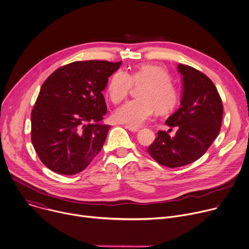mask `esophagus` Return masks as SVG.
Returning <instances> with one entry per match:
<instances>
[{
	"mask_svg": "<svg viewBox=\"0 0 249 249\" xmlns=\"http://www.w3.org/2000/svg\"><path fill=\"white\" fill-rule=\"evenodd\" d=\"M126 129H128L129 131H131V132H133V133L139 131V128H138V127H133V126H129V125L126 126Z\"/></svg>",
	"mask_w": 249,
	"mask_h": 249,
	"instance_id": "34e87169",
	"label": "esophagus"
}]
</instances>
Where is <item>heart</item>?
I'll return each instance as SVG.
<instances>
[{
    "instance_id": "obj_1",
    "label": "heart",
    "mask_w": 249,
    "mask_h": 249,
    "mask_svg": "<svg viewBox=\"0 0 249 249\" xmlns=\"http://www.w3.org/2000/svg\"><path fill=\"white\" fill-rule=\"evenodd\" d=\"M170 81L168 71L155 64H141L130 74L123 69L115 71L107 89L113 104L124 101L133 85H142L137 93L139 99L129 101L115 110V121L139 127L152 116L155 108L160 113L173 109L178 103V91Z\"/></svg>"
}]
</instances>
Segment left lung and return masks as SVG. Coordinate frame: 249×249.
<instances>
[{
    "instance_id": "left-lung-1",
    "label": "left lung",
    "mask_w": 249,
    "mask_h": 249,
    "mask_svg": "<svg viewBox=\"0 0 249 249\" xmlns=\"http://www.w3.org/2000/svg\"><path fill=\"white\" fill-rule=\"evenodd\" d=\"M183 75L181 107L166 124L177 128L172 138L168 132L158 131L148 146V154L159 164L177 168L200 158L219 135L223 118V104L213 82L199 70L178 65Z\"/></svg>"
}]
</instances>
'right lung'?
Segmentation results:
<instances>
[{"instance_id":"1","label":"right lung","mask_w":249,"mask_h":249,"mask_svg":"<svg viewBox=\"0 0 249 249\" xmlns=\"http://www.w3.org/2000/svg\"><path fill=\"white\" fill-rule=\"evenodd\" d=\"M119 62L74 61L44 82L31 112V142L46 167L62 175L84 170L101 151L109 125L103 91Z\"/></svg>"}]
</instances>
